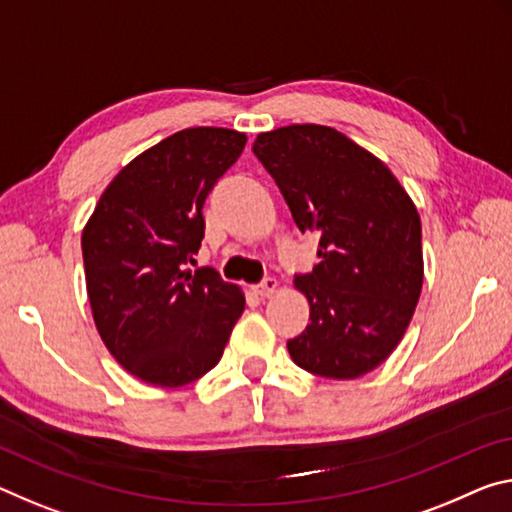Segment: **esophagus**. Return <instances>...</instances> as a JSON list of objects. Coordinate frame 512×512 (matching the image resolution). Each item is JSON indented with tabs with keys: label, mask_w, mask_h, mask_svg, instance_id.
Here are the masks:
<instances>
[{
	"label": "esophagus",
	"mask_w": 512,
	"mask_h": 512,
	"mask_svg": "<svg viewBox=\"0 0 512 512\" xmlns=\"http://www.w3.org/2000/svg\"><path fill=\"white\" fill-rule=\"evenodd\" d=\"M275 289H278V282H275L273 278H266L259 282V285L253 287V291L259 298H271L275 294Z\"/></svg>",
	"instance_id": "1"
}]
</instances>
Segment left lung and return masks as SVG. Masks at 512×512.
<instances>
[{"label": "left lung", "mask_w": 512, "mask_h": 512, "mask_svg": "<svg viewBox=\"0 0 512 512\" xmlns=\"http://www.w3.org/2000/svg\"><path fill=\"white\" fill-rule=\"evenodd\" d=\"M269 170L300 232L319 234L321 262L294 285L310 323L291 360L323 378L353 380L383 364L405 335L424 282L415 202L383 161L326 125L259 134Z\"/></svg>", "instance_id": "1"}]
</instances>
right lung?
I'll list each match as a JSON object with an SVG mask.
<instances>
[{
	"label": "right lung",
	"mask_w": 512,
	"mask_h": 512,
	"mask_svg": "<svg viewBox=\"0 0 512 512\" xmlns=\"http://www.w3.org/2000/svg\"><path fill=\"white\" fill-rule=\"evenodd\" d=\"M246 141L225 127L168 136L113 177L81 232L97 332L143 383L182 387L205 376L246 305L214 269L184 271L205 237V198Z\"/></svg>",
	"instance_id": "1"
}]
</instances>
